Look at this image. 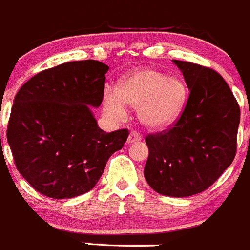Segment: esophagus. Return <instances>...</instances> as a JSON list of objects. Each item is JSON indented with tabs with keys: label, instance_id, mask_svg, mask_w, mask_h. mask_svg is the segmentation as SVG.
Listing matches in <instances>:
<instances>
[{
	"label": "esophagus",
	"instance_id": "1",
	"mask_svg": "<svg viewBox=\"0 0 250 250\" xmlns=\"http://www.w3.org/2000/svg\"><path fill=\"white\" fill-rule=\"evenodd\" d=\"M142 140V135L137 131H131L130 135L127 137V143H135V142H140Z\"/></svg>",
	"mask_w": 250,
	"mask_h": 250
}]
</instances>
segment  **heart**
I'll list each match as a JSON object with an SVG mask.
<instances>
[{
  "instance_id": "heart-1",
  "label": "heart",
  "mask_w": 250,
  "mask_h": 250,
  "mask_svg": "<svg viewBox=\"0 0 250 250\" xmlns=\"http://www.w3.org/2000/svg\"><path fill=\"white\" fill-rule=\"evenodd\" d=\"M187 100L185 83L177 78H167L153 69H142L123 79L118 92H108L104 109L114 117L125 115V104L138 108V117L145 125L164 128L174 124Z\"/></svg>"
}]
</instances>
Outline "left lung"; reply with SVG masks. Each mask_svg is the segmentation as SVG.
Listing matches in <instances>:
<instances>
[{
  "instance_id": "left-lung-1",
  "label": "left lung",
  "mask_w": 250,
  "mask_h": 250,
  "mask_svg": "<svg viewBox=\"0 0 250 250\" xmlns=\"http://www.w3.org/2000/svg\"><path fill=\"white\" fill-rule=\"evenodd\" d=\"M174 63L188 98L174 124L146 136L145 177L158 193L189 197L208 189L233 162L241 109L217 71L191 62Z\"/></svg>"
}]
</instances>
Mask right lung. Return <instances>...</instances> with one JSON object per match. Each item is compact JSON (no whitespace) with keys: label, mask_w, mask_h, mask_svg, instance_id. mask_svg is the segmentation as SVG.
Returning <instances> with one entry per match:
<instances>
[{"label":"right lung","mask_w":250,"mask_h":250,"mask_svg":"<svg viewBox=\"0 0 250 250\" xmlns=\"http://www.w3.org/2000/svg\"><path fill=\"white\" fill-rule=\"evenodd\" d=\"M109 66L93 59L42 70L14 98L7 141L14 164L43 196L65 199L92 189L128 130L104 132L88 105L100 107Z\"/></svg>","instance_id":"right-lung-1"}]
</instances>
